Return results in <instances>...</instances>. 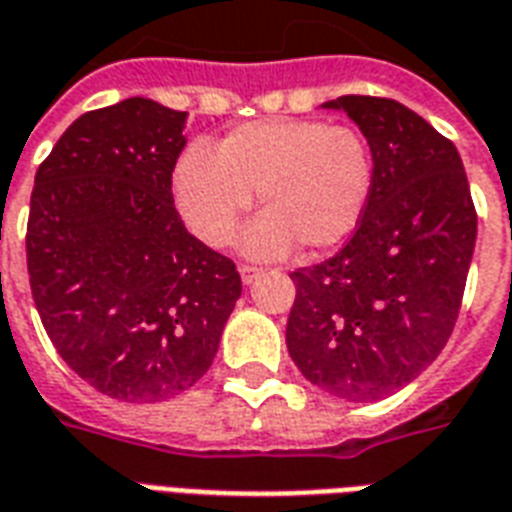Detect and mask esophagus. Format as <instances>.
Instances as JSON below:
<instances>
[{"label": "esophagus", "mask_w": 512, "mask_h": 512, "mask_svg": "<svg viewBox=\"0 0 512 512\" xmlns=\"http://www.w3.org/2000/svg\"><path fill=\"white\" fill-rule=\"evenodd\" d=\"M237 272H240V277H243V283H253L256 277H259V267H251V264H240L237 267Z\"/></svg>", "instance_id": "34e87169"}]
</instances>
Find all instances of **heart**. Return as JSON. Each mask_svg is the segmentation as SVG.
<instances>
[{
	"label": "heart",
	"mask_w": 512,
	"mask_h": 512,
	"mask_svg": "<svg viewBox=\"0 0 512 512\" xmlns=\"http://www.w3.org/2000/svg\"><path fill=\"white\" fill-rule=\"evenodd\" d=\"M374 189V154L363 133L326 120H261L229 130L216 146H189L173 170L178 211L213 248L232 243L253 192L264 208L245 235L259 259L293 245L320 253L358 229Z\"/></svg>",
	"instance_id": "1"
}]
</instances>
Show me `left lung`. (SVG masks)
<instances>
[{"label": "left lung", "instance_id": "left-lung-1", "mask_svg": "<svg viewBox=\"0 0 512 512\" xmlns=\"http://www.w3.org/2000/svg\"><path fill=\"white\" fill-rule=\"evenodd\" d=\"M374 154V189L355 235L296 269L285 344L312 384L344 400H379L417 379L449 342L478 219L449 138L392 98L342 95Z\"/></svg>", "mask_w": 512, "mask_h": 512}]
</instances>
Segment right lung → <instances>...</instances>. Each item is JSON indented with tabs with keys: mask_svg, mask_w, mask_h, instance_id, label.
I'll return each mask as SVG.
<instances>
[{
	"mask_svg": "<svg viewBox=\"0 0 512 512\" xmlns=\"http://www.w3.org/2000/svg\"><path fill=\"white\" fill-rule=\"evenodd\" d=\"M186 112L149 98L82 114L39 165L26 264L50 342L125 403L189 390L219 350L243 283L173 205Z\"/></svg>",
	"mask_w": 512,
	"mask_h": 512,
	"instance_id": "1",
	"label": "right lung"
}]
</instances>
